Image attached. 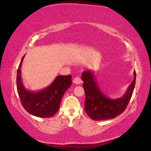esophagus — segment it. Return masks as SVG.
<instances>
[{"instance_id":"1","label":"esophagus","mask_w":151,"mask_h":151,"mask_svg":"<svg viewBox=\"0 0 151 151\" xmlns=\"http://www.w3.org/2000/svg\"><path fill=\"white\" fill-rule=\"evenodd\" d=\"M73 83L76 85H80L82 83V80L79 77H75L73 79Z\"/></svg>"}]
</instances>
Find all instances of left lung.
<instances>
[{"label":"left lung","mask_w":151,"mask_h":151,"mask_svg":"<svg viewBox=\"0 0 151 151\" xmlns=\"http://www.w3.org/2000/svg\"><path fill=\"white\" fill-rule=\"evenodd\" d=\"M81 77L86 94L85 110L86 114L94 121H103L115 118L126 109L133 93L136 72L134 71V79L126 93L121 98L114 99L109 98L102 92L97 84L93 71H84Z\"/></svg>","instance_id":"8db88e82"}]
</instances>
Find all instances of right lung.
<instances>
[{
  "mask_svg": "<svg viewBox=\"0 0 151 151\" xmlns=\"http://www.w3.org/2000/svg\"><path fill=\"white\" fill-rule=\"evenodd\" d=\"M22 58L17 75V87L22 106L34 115L40 118L54 116L58 109L64 94L72 84L70 75L57 76L50 85L42 90L33 92L24 87L21 78Z\"/></svg>",
  "mask_w": 151,
  "mask_h": 151,
  "instance_id": "add662e5",
  "label": "right lung"
}]
</instances>
